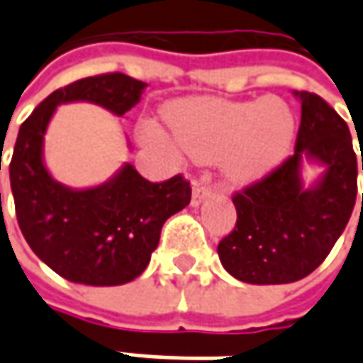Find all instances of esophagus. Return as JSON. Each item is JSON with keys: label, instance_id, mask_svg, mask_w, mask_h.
<instances>
[{"label": "esophagus", "instance_id": "1", "mask_svg": "<svg viewBox=\"0 0 363 363\" xmlns=\"http://www.w3.org/2000/svg\"><path fill=\"white\" fill-rule=\"evenodd\" d=\"M211 196V189L206 186L205 182H194L193 184V199H191V203L193 206H199L203 201H206Z\"/></svg>", "mask_w": 363, "mask_h": 363}]
</instances>
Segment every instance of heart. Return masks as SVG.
<instances>
[{
    "instance_id": "obj_1",
    "label": "heart",
    "mask_w": 363,
    "mask_h": 363,
    "mask_svg": "<svg viewBox=\"0 0 363 363\" xmlns=\"http://www.w3.org/2000/svg\"><path fill=\"white\" fill-rule=\"evenodd\" d=\"M167 118L182 150L196 162H220L225 177L239 186L265 181L289 157L299 122L279 98L261 96L247 102L186 98L170 104ZM150 140L167 143L150 124Z\"/></svg>"
}]
</instances>
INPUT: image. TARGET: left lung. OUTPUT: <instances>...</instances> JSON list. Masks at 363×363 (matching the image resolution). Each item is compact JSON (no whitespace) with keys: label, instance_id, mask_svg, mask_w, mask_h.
<instances>
[{"label":"left lung","instance_id":"left-lung-1","mask_svg":"<svg viewBox=\"0 0 363 363\" xmlns=\"http://www.w3.org/2000/svg\"><path fill=\"white\" fill-rule=\"evenodd\" d=\"M294 96L301 102L295 155L233 196L237 225L217 247L223 267L243 283L281 285L307 277L330 255L356 205L357 160L347 124L318 94L294 90ZM306 164L322 169L309 185Z\"/></svg>","mask_w":363,"mask_h":363}]
</instances>
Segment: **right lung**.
<instances>
[{
	"label": "right lung",
	"instance_id": "obj_1",
	"mask_svg": "<svg viewBox=\"0 0 363 363\" xmlns=\"http://www.w3.org/2000/svg\"><path fill=\"white\" fill-rule=\"evenodd\" d=\"M144 88L146 82L126 74L82 78L48 96L18 132L9 181L19 229L33 253L72 283L112 287L136 279L150 263L164 220L191 203L182 177L150 182L130 162L86 189L56 181L45 167L44 138L57 106L90 102L124 116Z\"/></svg>",
	"mask_w": 363,
	"mask_h": 363
}]
</instances>
